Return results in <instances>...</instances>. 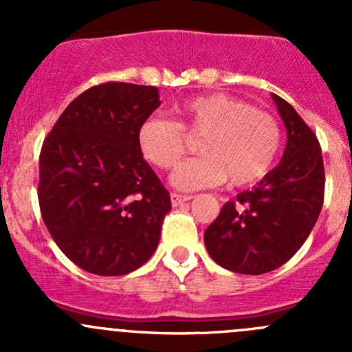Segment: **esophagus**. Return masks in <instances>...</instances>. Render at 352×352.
I'll return each mask as SVG.
<instances>
[{
  "label": "esophagus",
  "instance_id": "esophagus-1",
  "mask_svg": "<svg viewBox=\"0 0 352 352\" xmlns=\"http://www.w3.org/2000/svg\"><path fill=\"white\" fill-rule=\"evenodd\" d=\"M170 199H172V206H180V204H182V202L190 201V199H192V196H180V194L172 192V194H170Z\"/></svg>",
  "mask_w": 352,
  "mask_h": 352
}]
</instances>
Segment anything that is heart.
Instances as JSON below:
<instances>
[{"label": "heart", "instance_id": "b5f03b06", "mask_svg": "<svg viewBox=\"0 0 352 352\" xmlns=\"http://www.w3.org/2000/svg\"><path fill=\"white\" fill-rule=\"evenodd\" d=\"M179 122L144 120L138 146L160 170L175 168L187 153V136L202 138L199 153L173 173L179 189L196 190L230 180L233 187L257 184L271 172L283 143L278 119L248 102L223 94L190 98L175 109Z\"/></svg>", "mask_w": 352, "mask_h": 352}]
</instances>
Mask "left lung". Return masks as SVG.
Returning <instances> with one entry per match:
<instances>
[{"instance_id":"obj_1","label":"left lung","mask_w":352,"mask_h":352,"mask_svg":"<svg viewBox=\"0 0 352 352\" xmlns=\"http://www.w3.org/2000/svg\"><path fill=\"white\" fill-rule=\"evenodd\" d=\"M287 131L285 155L252 190L228 201L204 232L216 264L239 274H264L286 264L317 223L325 172L317 136L298 112L272 94Z\"/></svg>"}]
</instances>
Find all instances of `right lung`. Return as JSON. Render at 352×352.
Here are the masks:
<instances>
[{
    "instance_id": "right-lung-1",
    "label": "right lung",
    "mask_w": 352,
    "mask_h": 352,
    "mask_svg": "<svg viewBox=\"0 0 352 352\" xmlns=\"http://www.w3.org/2000/svg\"><path fill=\"white\" fill-rule=\"evenodd\" d=\"M160 104L156 87L97 85L67 105L42 144V219L63 254L91 274L136 271L158 247L172 202L138 131Z\"/></svg>"
}]
</instances>
